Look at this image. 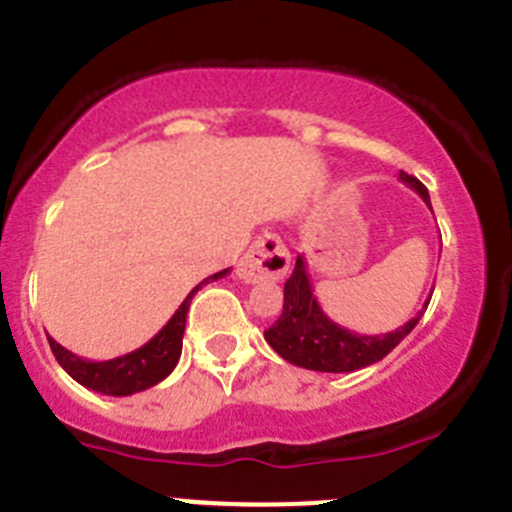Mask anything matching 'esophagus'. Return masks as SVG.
Segmentation results:
<instances>
[{"instance_id": "34e87169", "label": "esophagus", "mask_w": 512, "mask_h": 512, "mask_svg": "<svg viewBox=\"0 0 512 512\" xmlns=\"http://www.w3.org/2000/svg\"><path fill=\"white\" fill-rule=\"evenodd\" d=\"M289 270V252L285 242L272 232L257 237L250 250L237 262V277L247 285L265 280H282Z\"/></svg>"}]
</instances>
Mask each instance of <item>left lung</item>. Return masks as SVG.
Instances as JSON below:
<instances>
[{
    "label": "left lung",
    "instance_id": "left-lung-1",
    "mask_svg": "<svg viewBox=\"0 0 512 512\" xmlns=\"http://www.w3.org/2000/svg\"><path fill=\"white\" fill-rule=\"evenodd\" d=\"M399 180L414 188L423 203L431 208V198L421 180L404 170L399 173ZM426 307L428 302L414 319L389 334L369 337V334L349 332L322 312L317 297H314L312 282H309L307 262L299 255L294 262V272L285 282V304H282L280 319L270 329H265V339L289 364L312 371H329V374H347V371L376 364L391 349L399 347L401 339H406V334H411L418 319L423 317Z\"/></svg>",
    "mask_w": 512,
    "mask_h": 512
}]
</instances>
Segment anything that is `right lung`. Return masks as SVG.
Masks as SVG:
<instances>
[{"mask_svg": "<svg viewBox=\"0 0 512 512\" xmlns=\"http://www.w3.org/2000/svg\"><path fill=\"white\" fill-rule=\"evenodd\" d=\"M227 272L230 270L215 272L208 280L200 282V285L183 299V304L175 309V314L168 319V324L160 329L151 342H146L141 349H136V352L116 356V359L108 361H89L71 354L69 349H64L59 342H54V339L49 337L51 352H54L61 369H64L71 379H76L81 386H86V389L98 391V394L131 396L138 394V391L151 389L158 381H163L165 376L175 369V364H178L180 352H183L185 317H188L193 294L198 292L205 282L220 280Z\"/></svg>", "mask_w": 512, "mask_h": 512, "instance_id": "1", "label": "right lung"}]
</instances>
